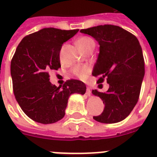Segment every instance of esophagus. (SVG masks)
<instances>
[{"label": "esophagus", "mask_w": 157, "mask_h": 157, "mask_svg": "<svg viewBox=\"0 0 157 157\" xmlns=\"http://www.w3.org/2000/svg\"><path fill=\"white\" fill-rule=\"evenodd\" d=\"M85 94H86L87 96H90V95H91V94H92V91H91V89H90L89 88H87Z\"/></svg>", "instance_id": "1"}]
</instances>
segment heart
<instances>
[{"label": "heart", "mask_w": 157, "mask_h": 157, "mask_svg": "<svg viewBox=\"0 0 157 157\" xmlns=\"http://www.w3.org/2000/svg\"><path fill=\"white\" fill-rule=\"evenodd\" d=\"M76 44L80 51L87 52L89 50H93L95 47V41L89 36H81L76 41ZM89 73L88 66H77L73 69V73L80 79H84Z\"/></svg>", "instance_id": "obj_1"}]
</instances>
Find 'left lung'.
Wrapping results in <instances>:
<instances>
[{
	"label": "left lung",
	"instance_id": "8db88e82",
	"mask_svg": "<svg viewBox=\"0 0 157 157\" xmlns=\"http://www.w3.org/2000/svg\"><path fill=\"white\" fill-rule=\"evenodd\" d=\"M99 44V54L92 75L97 83L107 80V92L92 90L105 107L93 118L102 123L121 122L130 114L138 101L144 75L142 50L135 35L118 26L105 24L80 30Z\"/></svg>",
	"mask_w": 157,
	"mask_h": 157
}]
</instances>
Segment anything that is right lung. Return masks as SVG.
Returning <instances> with one entry per match:
<instances>
[{
  "mask_svg": "<svg viewBox=\"0 0 157 157\" xmlns=\"http://www.w3.org/2000/svg\"><path fill=\"white\" fill-rule=\"evenodd\" d=\"M78 31L43 28L25 36L16 48L11 61L13 92L23 111L35 122H58L65 116L69 95L86 92L78 80L70 79L62 88L50 82V71L61 67L62 44Z\"/></svg>",
  "mask_w": 157,
  "mask_h": 157,
  "instance_id": "right-lung-1",
  "label": "right lung"
}]
</instances>
